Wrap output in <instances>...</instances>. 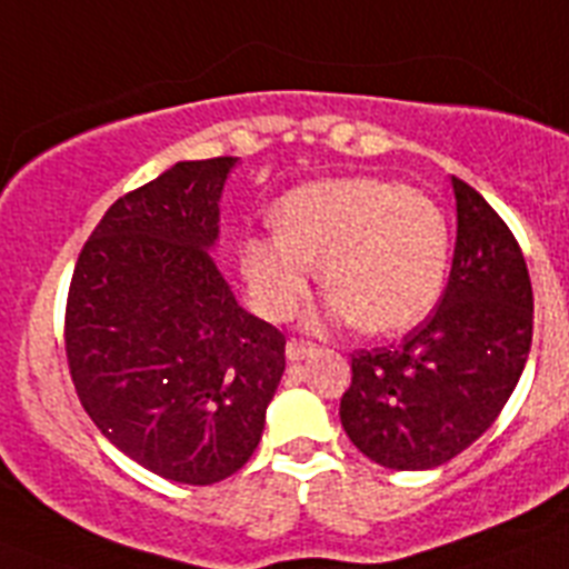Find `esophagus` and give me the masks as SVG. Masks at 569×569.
Returning <instances> with one entry per match:
<instances>
[{
  "instance_id": "1",
  "label": "esophagus",
  "mask_w": 569,
  "mask_h": 569,
  "mask_svg": "<svg viewBox=\"0 0 569 569\" xmlns=\"http://www.w3.org/2000/svg\"><path fill=\"white\" fill-rule=\"evenodd\" d=\"M316 350V345H310V341H299V339H290L288 347H284V353H288L290 361H301L308 359L310 353Z\"/></svg>"
}]
</instances>
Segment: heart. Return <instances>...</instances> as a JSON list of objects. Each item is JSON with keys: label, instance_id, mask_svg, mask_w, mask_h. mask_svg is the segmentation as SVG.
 <instances>
[{"label": "heart", "instance_id": "heart-1", "mask_svg": "<svg viewBox=\"0 0 569 569\" xmlns=\"http://www.w3.org/2000/svg\"><path fill=\"white\" fill-rule=\"evenodd\" d=\"M273 222L239 244L250 299L268 319H290L308 299L313 261L330 288L325 319H359L370 333L413 328L445 290L450 228L421 190L379 176L316 179L281 196Z\"/></svg>", "mask_w": 569, "mask_h": 569}]
</instances>
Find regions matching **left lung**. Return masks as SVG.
Wrapping results in <instances>:
<instances>
[{"label":"left lung","mask_w":569,"mask_h":569,"mask_svg":"<svg viewBox=\"0 0 569 569\" xmlns=\"http://www.w3.org/2000/svg\"><path fill=\"white\" fill-rule=\"evenodd\" d=\"M456 250L433 316L401 345L353 353L341 427L370 461L430 470L472 445L521 379L532 345V288L501 216L453 176Z\"/></svg>","instance_id":"1"}]
</instances>
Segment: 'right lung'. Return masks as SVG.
<instances>
[{"label":"right lung","instance_id":"add662e5","mask_svg":"<svg viewBox=\"0 0 569 569\" xmlns=\"http://www.w3.org/2000/svg\"><path fill=\"white\" fill-rule=\"evenodd\" d=\"M236 162H176L116 199L68 293L79 401L110 445L179 485L248 465L284 373V336L241 308L210 256Z\"/></svg>","mask_w":569,"mask_h":569}]
</instances>
